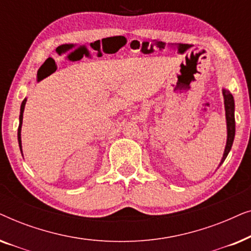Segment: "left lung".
Here are the masks:
<instances>
[{
    "instance_id": "1",
    "label": "left lung",
    "mask_w": 251,
    "mask_h": 251,
    "mask_svg": "<svg viewBox=\"0 0 251 251\" xmlns=\"http://www.w3.org/2000/svg\"><path fill=\"white\" fill-rule=\"evenodd\" d=\"M223 96H224V106H225V115H226V126H227V139H226V146L224 154H223L222 161L219 163V167L224 162L227 157L229 151L232 149L233 140L235 136V118H234V98L231 92L227 89H223Z\"/></svg>"
}]
</instances>
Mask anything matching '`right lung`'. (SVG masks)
Returning <instances> with one entry per match:
<instances>
[{
  "instance_id": "right-lung-1",
  "label": "right lung",
  "mask_w": 251,
  "mask_h": 251,
  "mask_svg": "<svg viewBox=\"0 0 251 251\" xmlns=\"http://www.w3.org/2000/svg\"><path fill=\"white\" fill-rule=\"evenodd\" d=\"M27 98H25L22 102V106H20V115H19V126H18V143H19V147H20V152L23 154V150H22V126H23V115H24V109H25V105H26Z\"/></svg>"
}]
</instances>
